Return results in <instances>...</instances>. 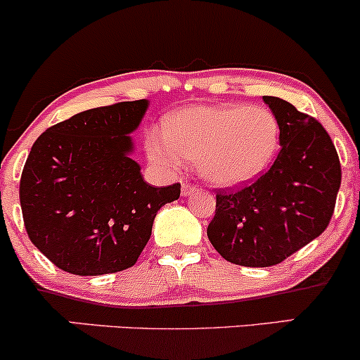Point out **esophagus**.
I'll list each match as a JSON object with an SVG mask.
<instances>
[{
  "instance_id": "34e87169",
  "label": "esophagus",
  "mask_w": 360,
  "mask_h": 360,
  "mask_svg": "<svg viewBox=\"0 0 360 360\" xmlns=\"http://www.w3.org/2000/svg\"><path fill=\"white\" fill-rule=\"evenodd\" d=\"M197 191H199V187H197V185H192V184H184V185H181V195H184V197L192 195V193L197 192Z\"/></svg>"
}]
</instances>
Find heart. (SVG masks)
<instances>
[{"mask_svg": "<svg viewBox=\"0 0 360 360\" xmlns=\"http://www.w3.org/2000/svg\"><path fill=\"white\" fill-rule=\"evenodd\" d=\"M163 134L148 139L149 158L179 169L197 161L200 175L217 187H238L265 172L278 148V122L267 107L197 105L168 117Z\"/></svg>", "mask_w": 360, "mask_h": 360, "instance_id": "1", "label": "heart"}]
</instances>
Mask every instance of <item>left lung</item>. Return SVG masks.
<instances>
[{"instance_id": "obj_1", "label": "left lung", "mask_w": 360, "mask_h": 360, "mask_svg": "<svg viewBox=\"0 0 360 360\" xmlns=\"http://www.w3.org/2000/svg\"><path fill=\"white\" fill-rule=\"evenodd\" d=\"M278 122L281 151L257 181L217 191L207 236L224 260L270 267L325 231L342 181L340 160L325 127L277 96H264Z\"/></svg>"}]
</instances>
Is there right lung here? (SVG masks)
<instances>
[{"instance_id": "obj_1", "label": "right lung", "mask_w": 360, "mask_h": 360, "mask_svg": "<svg viewBox=\"0 0 360 360\" xmlns=\"http://www.w3.org/2000/svg\"><path fill=\"white\" fill-rule=\"evenodd\" d=\"M148 100L90 108L39 136L22 180L28 238L56 267L103 276L136 264L156 212L180 197V184L151 187L131 158V132Z\"/></svg>"}]
</instances>
